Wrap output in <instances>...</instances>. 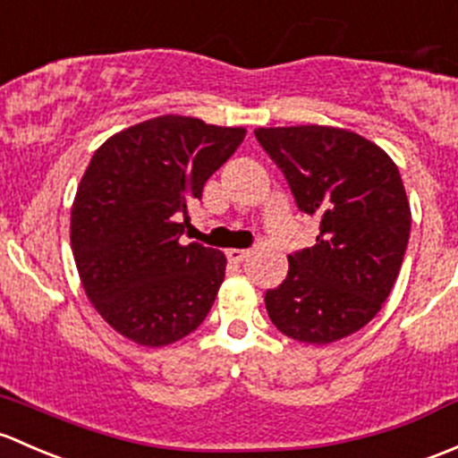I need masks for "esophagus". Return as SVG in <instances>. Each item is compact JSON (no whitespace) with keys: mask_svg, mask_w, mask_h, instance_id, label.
<instances>
[{"mask_svg":"<svg viewBox=\"0 0 458 458\" xmlns=\"http://www.w3.org/2000/svg\"><path fill=\"white\" fill-rule=\"evenodd\" d=\"M227 258H229V262L240 264V262L247 260L249 251H244V249H227Z\"/></svg>","mask_w":458,"mask_h":458,"instance_id":"1","label":"esophagus"}]
</instances>
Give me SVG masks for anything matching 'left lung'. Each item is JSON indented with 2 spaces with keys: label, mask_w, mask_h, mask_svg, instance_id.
Instances as JSON below:
<instances>
[{
  "label": "left lung",
  "mask_w": 458,
  "mask_h": 458,
  "mask_svg": "<svg viewBox=\"0 0 458 458\" xmlns=\"http://www.w3.org/2000/svg\"><path fill=\"white\" fill-rule=\"evenodd\" d=\"M256 139L300 211L319 218L315 247L289 256L286 280L264 295L268 318L298 342L348 337L379 313L402 271L412 214L397 165L342 127H258Z\"/></svg>",
  "instance_id": "obj_1"
}]
</instances>
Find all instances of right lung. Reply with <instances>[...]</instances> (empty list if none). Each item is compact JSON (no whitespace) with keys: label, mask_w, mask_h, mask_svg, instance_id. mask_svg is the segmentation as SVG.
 <instances>
[{"label":"right lung","mask_w":458,"mask_h":458,"mask_svg":"<svg viewBox=\"0 0 458 458\" xmlns=\"http://www.w3.org/2000/svg\"><path fill=\"white\" fill-rule=\"evenodd\" d=\"M244 127L163 114L94 152L70 214L88 300L130 342L160 348L196 331L225 280L218 249L182 244L190 202L244 140Z\"/></svg>","instance_id":"add662e5"}]
</instances>
